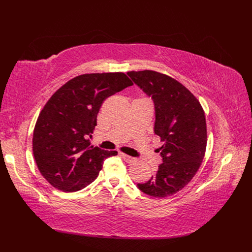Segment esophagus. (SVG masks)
Here are the masks:
<instances>
[{"label": "esophagus", "mask_w": 252, "mask_h": 252, "mask_svg": "<svg viewBox=\"0 0 252 252\" xmlns=\"http://www.w3.org/2000/svg\"><path fill=\"white\" fill-rule=\"evenodd\" d=\"M121 156H122L123 159H124L125 161H126V162L135 161V158H134V157H131V156H129V155H126V154H125V153H121Z\"/></svg>", "instance_id": "obj_1"}]
</instances>
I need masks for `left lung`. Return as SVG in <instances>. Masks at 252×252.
I'll use <instances>...</instances> for the list:
<instances>
[{
    "label": "left lung",
    "mask_w": 252,
    "mask_h": 252,
    "mask_svg": "<svg viewBox=\"0 0 252 252\" xmlns=\"http://www.w3.org/2000/svg\"><path fill=\"white\" fill-rule=\"evenodd\" d=\"M128 76L152 98L154 133L160 137L162 163L138 188L163 198L182 190L199 169L207 143L206 121L199 101L175 78L153 70L129 71Z\"/></svg>",
    "instance_id": "8db88e82"
}]
</instances>
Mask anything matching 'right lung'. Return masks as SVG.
Instances as JSON below:
<instances>
[{
  "label": "right lung",
  "mask_w": 252,
  "mask_h": 252,
  "mask_svg": "<svg viewBox=\"0 0 252 252\" xmlns=\"http://www.w3.org/2000/svg\"><path fill=\"white\" fill-rule=\"evenodd\" d=\"M133 86L124 72L87 73L58 89L44 106L33 129L32 151L42 176L63 192L94 182L103 160L117 155L91 145L97 114L106 98Z\"/></svg>",
  "instance_id": "obj_1"
}]
</instances>
